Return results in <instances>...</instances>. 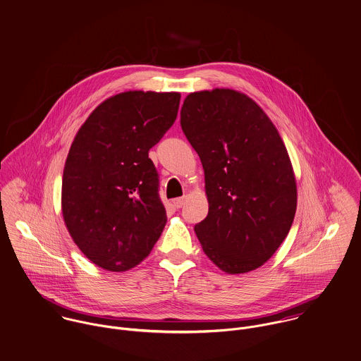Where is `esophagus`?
Listing matches in <instances>:
<instances>
[{"instance_id":"obj_1","label":"esophagus","mask_w":361,"mask_h":361,"mask_svg":"<svg viewBox=\"0 0 361 361\" xmlns=\"http://www.w3.org/2000/svg\"><path fill=\"white\" fill-rule=\"evenodd\" d=\"M185 202H187V197H185V195H184V197H180V198H176V200H173V203H174V206H176L177 209L183 207V206L185 204Z\"/></svg>"}]
</instances>
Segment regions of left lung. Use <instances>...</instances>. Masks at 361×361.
Wrapping results in <instances>:
<instances>
[{
    "label": "left lung",
    "mask_w": 361,
    "mask_h": 361,
    "mask_svg": "<svg viewBox=\"0 0 361 361\" xmlns=\"http://www.w3.org/2000/svg\"><path fill=\"white\" fill-rule=\"evenodd\" d=\"M180 123L204 170L209 213L195 226L203 252L228 274L260 267L296 212V181L277 128L255 101L227 88L190 94Z\"/></svg>",
    "instance_id": "8db88e82"
}]
</instances>
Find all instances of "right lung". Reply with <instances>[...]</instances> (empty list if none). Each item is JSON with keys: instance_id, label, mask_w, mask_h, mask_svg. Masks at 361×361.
<instances>
[{"instance_id": "1", "label": "right lung", "mask_w": 361, "mask_h": 361, "mask_svg": "<svg viewBox=\"0 0 361 361\" xmlns=\"http://www.w3.org/2000/svg\"><path fill=\"white\" fill-rule=\"evenodd\" d=\"M178 92L127 91L81 126L62 178V213L81 252L109 271L142 262L159 240L166 209L149 159L177 118Z\"/></svg>"}]
</instances>
